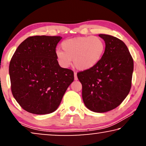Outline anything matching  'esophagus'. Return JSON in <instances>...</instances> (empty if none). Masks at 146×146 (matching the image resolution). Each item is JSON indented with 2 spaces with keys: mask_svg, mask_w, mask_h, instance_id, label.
Wrapping results in <instances>:
<instances>
[{
  "mask_svg": "<svg viewBox=\"0 0 146 146\" xmlns=\"http://www.w3.org/2000/svg\"><path fill=\"white\" fill-rule=\"evenodd\" d=\"M74 80H78L77 73L76 72H74Z\"/></svg>",
  "mask_w": 146,
  "mask_h": 146,
  "instance_id": "34e87169",
  "label": "esophagus"
}]
</instances>
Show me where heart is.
Here are the masks:
<instances>
[{"label": "heart", "mask_w": 146, "mask_h": 146, "mask_svg": "<svg viewBox=\"0 0 146 146\" xmlns=\"http://www.w3.org/2000/svg\"><path fill=\"white\" fill-rule=\"evenodd\" d=\"M61 48L62 51L56 52V58L62 66L68 67L73 60L74 65L77 69L87 70L101 60L106 45L100 37L80 36L64 40Z\"/></svg>", "instance_id": "b5f03b06"}]
</instances>
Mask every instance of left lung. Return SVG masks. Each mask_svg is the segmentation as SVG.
<instances>
[{"mask_svg": "<svg viewBox=\"0 0 146 146\" xmlns=\"http://www.w3.org/2000/svg\"><path fill=\"white\" fill-rule=\"evenodd\" d=\"M105 41L102 58L92 68L79 72L84 103L91 111L102 113L121 104L130 91L133 60L123 41L100 34Z\"/></svg>", "mask_w": 146, "mask_h": 146, "instance_id": "1", "label": "left lung"}]
</instances>
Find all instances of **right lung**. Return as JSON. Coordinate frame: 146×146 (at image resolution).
<instances>
[{
  "label": "right lung",
  "instance_id": "obj_1",
  "mask_svg": "<svg viewBox=\"0 0 146 146\" xmlns=\"http://www.w3.org/2000/svg\"><path fill=\"white\" fill-rule=\"evenodd\" d=\"M60 36H34L16 50L9 65L13 95L28 112L47 114L59 106L74 81V72L60 66L56 47Z\"/></svg>",
  "mask_w": 146,
  "mask_h": 146
}]
</instances>
